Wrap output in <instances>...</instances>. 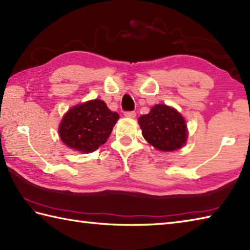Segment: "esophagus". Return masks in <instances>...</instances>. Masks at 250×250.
Wrapping results in <instances>:
<instances>
[{"label":"esophagus","instance_id":"obj_1","mask_svg":"<svg viewBox=\"0 0 250 250\" xmlns=\"http://www.w3.org/2000/svg\"><path fill=\"white\" fill-rule=\"evenodd\" d=\"M124 115L126 117H128V119H134V117L136 116V112L135 111H127L124 113Z\"/></svg>","mask_w":250,"mask_h":250}]
</instances>
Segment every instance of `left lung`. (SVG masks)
Segmentation results:
<instances>
[{"label": "left lung", "mask_w": 250, "mask_h": 250, "mask_svg": "<svg viewBox=\"0 0 250 250\" xmlns=\"http://www.w3.org/2000/svg\"><path fill=\"white\" fill-rule=\"evenodd\" d=\"M144 138L162 151H174L183 147L187 138V128L183 116L167 105L157 104L149 114L139 117Z\"/></svg>", "instance_id": "left-lung-1"}]
</instances>
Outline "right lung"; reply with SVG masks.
<instances>
[{
	"label": "right lung",
	"mask_w": 250,
	"mask_h": 250,
	"mask_svg": "<svg viewBox=\"0 0 250 250\" xmlns=\"http://www.w3.org/2000/svg\"><path fill=\"white\" fill-rule=\"evenodd\" d=\"M101 100H91L70 109L60 125V137L67 147L81 152H93L103 145L119 120Z\"/></svg>",
	"instance_id": "1"
}]
</instances>
